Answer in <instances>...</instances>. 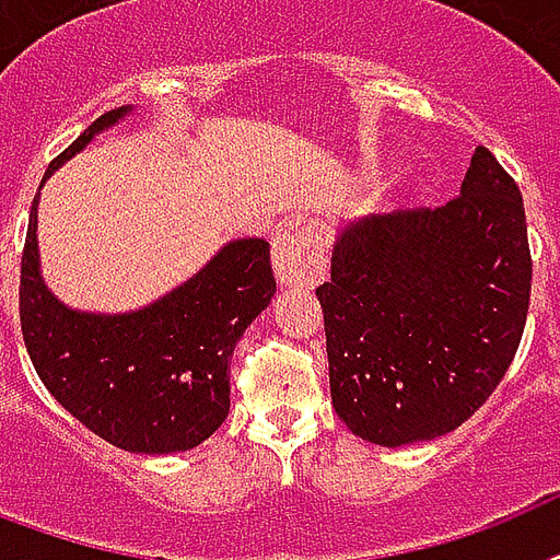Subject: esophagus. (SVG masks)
I'll return each mask as SVG.
<instances>
[{
    "instance_id": "esophagus-1",
    "label": "esophagus",
    "mask_w": 560,
    "mask_h": 560,
    "mask_svg": "<svg viewBox=\"0 0 560 560\" xmlns=\"http://www.w3.org/2000/svg\"><path fill=\"white\" fill-rule=\"evenodd\" d=\"M275 271L280 283L315 285L327 275L324 240L315 224H294L275 245Z\"/></svg>"
}]
</instances>
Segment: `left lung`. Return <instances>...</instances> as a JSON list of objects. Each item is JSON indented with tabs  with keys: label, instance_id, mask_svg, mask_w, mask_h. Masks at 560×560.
Listing matches in <instances>:
<instances>
[{
	"label": "left lung",
	"instance_id": "1",
	"mask_svg": "<svg viewBox=\"0 0 560 560\" xmlns=\"http://www.w3.org/2000/svg\"><path fill=\"white\" fill-rule=\"evenodd\" d=\"M324 310L332 409L371 444L446 435L517 353L532 294L526 210L479 145L441 207L371 215L332 248Z\"/></svg>",
	"mask_w": 560,
	"mask_h": 560
}]
</instances>
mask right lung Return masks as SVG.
<instances>
[{"instance_id":"add662e5","label":"right lung","mask_w":560,"mask_h":560,"mask_svg":"<svg viewBox=\"0 0 560 560\" xmlns=\"http://www.w3.org/2000/svg\"><path fill=\"white\" fill-rule=\"evenodd\" d=\"M125 114L128 107L98 116L51 160L46 177ZM275 289L268 242L236 240L145 310H67L40 277L37 198L32 203L20 266L25 350L51 397L90 432L128 453H184L221 427L231 411L233 348Z\"/></svg>"}]
</instances>
